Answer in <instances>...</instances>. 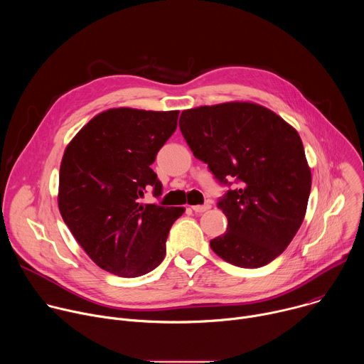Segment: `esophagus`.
Masks as SVG:
<instances>
[{"label":"esophagus","mask_w":364,"mask_h":364,"mask_svg":"<svg viewBox=\"0 0 364 364\" xmlns=\"http://www.w3.org/2000/svg\"><path fill=\"white\" fill-rule=\"evenodd\" d=\"M212 207L210 203H205V204H201V205H193L191 209L196 212V213H203V212H207Z\"/></svg>","instance_id":"obj_1"}]
</instances>
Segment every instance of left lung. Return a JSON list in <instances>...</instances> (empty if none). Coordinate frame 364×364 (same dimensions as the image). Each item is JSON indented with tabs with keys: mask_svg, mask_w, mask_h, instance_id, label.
Returning a JSON list of instances; mask_svg holds the SVG:
<instances>
[{
	"mask_svg": "<svg viewBox=\"0 0 364 364\" xmlns=\"http://www.w3.org/2000/svg\"><path fill=\"white\" fill-rule=\"evenodd\" d=\"M181 134L228 191L218 207L228 218L210 246L226 262L261 268L298 232L311 191V171L298 132L272 111L228 102L181 112Z\"/></svg>",
	"mask_w": 364,
	"mask_h": 364,
	"instance_id": "left-lung-1",
	"label": "left lung"
}]
</instances>
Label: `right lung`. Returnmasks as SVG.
<instances>
[{"instance_id": "1", "label": "right lung", "mask_w": 364, "mask_h": 364, "mask_svg": "<svg viewBox=\"0 0 364 364\" xmlns=\"http://www.w3.org/2000/svg\"><path fill=\"white\" fill-rule=\"evenodd\" d=\"M178 111L131 108L96 115L68 145L59 176V209L92 261L111 274L135 278L157 268L183 207L142 204L163 184L151 168L177 128Z\"/></svg>"}]
</instances>
